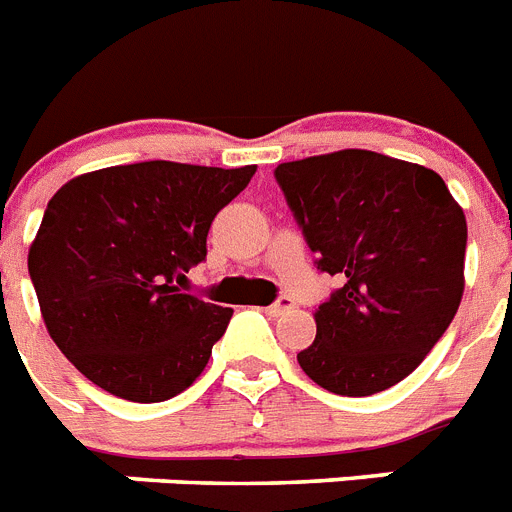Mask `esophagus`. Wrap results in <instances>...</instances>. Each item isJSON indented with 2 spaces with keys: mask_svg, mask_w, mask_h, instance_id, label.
Here are the masks:
<instances>
[{
  "mask_svg": "<svg viewBox=\"0 0 512 512\" xmlns=\"http://www.w3.org/2000/svg\"><path fill=\"white\" fill-rule=\"evenodd\" d=\"M295 306V301L293 298H287V295H282V298H277V301L272 303V306H266V314L269 316H282V314H287V311H290V308Z\"/></svg>",
  "mask_w": 512,
  "mask_h": 512,
  "instance_id": "1",
  "label": "esophagus"
}]
</instances>
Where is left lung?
Listing matches in <instances>:
<instances>
[{"label":"left lung","mask_w":512,"mask_h":512,"mask_svg":"<svg viewBox=\"0 0 512 512\" xmlns=\"http://www.w3.org/2000/svg\"><path fill=\"white\" fill-rule=\"evenodd\" d=\"M274 177L316 269L342 280L316 308L301 369L345 398L398 384L458 311L466 214L437 172L377 151L308 156Z\"/></svg>","instance_id":"obj_1"}]
</instances>
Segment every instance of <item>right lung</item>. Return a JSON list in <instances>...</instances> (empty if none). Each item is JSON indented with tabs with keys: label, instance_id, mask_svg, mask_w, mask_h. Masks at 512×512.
<instances>
[{
	"label": "right lung",
	"instance_id": "1",
	"mask_svg": "<svg viewBox=\"0 0 512 512\" xmlns=\"http://www.w3.org/2000/svg\"><path fill=\"white\" fill-rule=\"evenodd\" d=\"M256 167L138 162L73 177L28 251L57 348L101 390L162 403L201 377L232 308L180 290L206 235Z\"/></svg>",
	"mask_w": 512,
	"mask_h": 512
}]
</instances>
